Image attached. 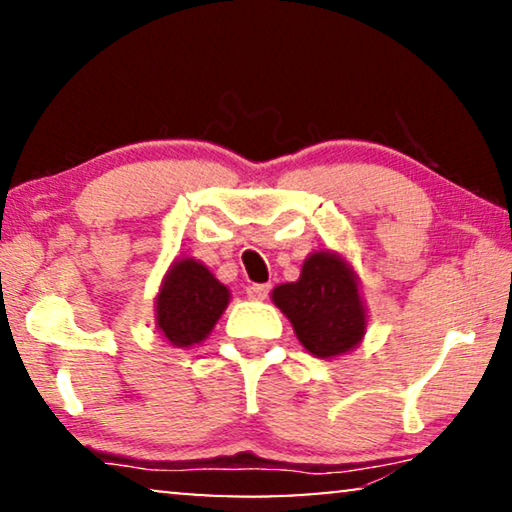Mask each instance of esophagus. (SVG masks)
<instances>
[{"label":"esophagus","mask_w":512,"mask_h":512,"mask_svg":"<svg viewBox=\"0 0 512 512\" xmlns=\"http://www.w3.org/2000/svg\"><path fill=\"white\" fill-rule=\"evenodd\" d=\"M270 293V284H251L247 289V296L251 300H265Z\"/></svg>","instance_id":"1"}]
</instances>
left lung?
Returning <instances> with one entry per match:
<instances>
[{"label": "left lung", "mask_w": 512, "mask_h": 512, "mask_svg": "<svg viewBox=\"0 0 512 512\" xmlns=\"http://www.w3.org/2000/svg\"><path fill=\"white\" fill-rule=\"evenodd\" d=\"M275 303L307 352L317 359L354 352L368 328L359 275L338 251H312L296 282L272 289Z\"/></svg>", "instance_id": "left-lung-1"}]
</instances>
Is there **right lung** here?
Listing matches in <instances>:
<instances>
[{
	"mask_svg": "<svg viewBox=\"0 0 512 512\" xmlns=\"http://www.w3.org/2000/svg\"><path fill=\"white\" fill-rule=\"evenodd\" d=\"M230 291L205 263L177 258L156 296V331L172 347H193L212 333L226 312Z\"/></svg>",
	"mask_w": 512,
	"mask_h": 512,
	"instance_id": "add662e5",
	"label": "right lung"
}]
</instances>
